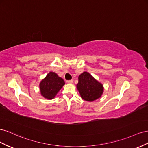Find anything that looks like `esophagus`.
<instances>
[{
    "label": "esophagus",
    "mask_w": 148,
    "mask_h": 148,
    "mask_svg": "<svg viewBox=\"0 0 148 148\" xmlns=\"http://www.w3.org/2000/svg\"><path fill=\"white\" fill-rule=\"evenodd\" d=\"M73 80H69V81H66V82L67 83V84H72L73 83Z\"/></svg>",
    "instance_id": "34e87169"
}]
</instances>
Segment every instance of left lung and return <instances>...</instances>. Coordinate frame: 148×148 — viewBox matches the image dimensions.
Masks as SVG:
<instances>
[{
	"label": "left lung",
	"mask_w": 148,
	"mask_h": 148,
	"mask_svg": "<svg viewBox=\"0 0 148 148\" xmlns=\"http://www.w3.org/2000/svg\"><path fill=\"white\" fill-rule=\"evenodd\" d=\"M77 88L82 99L88 102L100 97L103 90L102 84L96 81L87 72H84L79 76Z\"/></svg>",
	"instance_id": "left-lung-1"
}]
</instances>
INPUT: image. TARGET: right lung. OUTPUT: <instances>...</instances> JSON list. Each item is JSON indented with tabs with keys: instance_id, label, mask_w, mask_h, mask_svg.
Here are the masks:
<instances>
[{
	"instance_id": "1",
	"label": "right lung",
	"mask_w": 148,
	"mask_h": 148,
	"mask_svg": "<svg viewBox=\"0 0 148 148\" xmlns=\"http://www.w3.org/2000/svg\"><path fill=\"white\" fill-rule=\"evenodd\" d=\"M64 84V80L59 77L55 73L50 72L40 82L41 94L45 98L53 99Z\"/></svg>"
}]
</instances>
